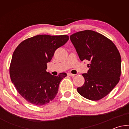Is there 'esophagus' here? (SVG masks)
Listing matches in <instances>:
<instances>
[{"label":"esophagus","mask_w":129,"mask_h":129,"mask_svg":"<svg viewBox=\"0 0 129 129\" xmlns=\"http://www.w3.org/2000/svg\"><path fill=\"white\" fill-rule=\"evenodd\" d=\"M67 75L68 76H70V77H73V76H75V75H73V74H72L71 73H68L67 74Z\"/></svg>","instance_id":"34e87169"}]
</instances>
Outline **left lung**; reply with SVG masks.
I'll return each mask as SVG.
<instances>
[{"label": "left lung", "mask_w": 129, "mask_h": 129, "mask_svg": "<svg viewBox=\"0 0 129 129\" xmlns=\"http://www.w3.org/2000/svg\"><path fill=\"white\" fill-rule=\"evenodd\" d=\"M81 61L88 60L89 69L82 74L84 84L77 88L80 95L97 101L105 97L118 83L121 58L112 41L91 30L76 32L70 36Z\"/></svg>", "instance_id": "obj_1"}]
</instances>
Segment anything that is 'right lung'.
<instances>
[{
  "label": "right lung",
  "mask_w": 129,
  "mask_h": 129,
  "mask_svg": "<svg viewBox=\"0 0 129 129\" xmlns=\"http://www.w3.org/2000/svg\"><path fill=\"white\" fill-rule=\"evenodd\" d=\"M68 40L67 35H39L22 41L15 50L10 68L11 80L28 102L41 106L56 97L60 81L67 75H52L47 72V65L56 50Z\"/></svg>",
  "instance_id": "right-lung-1"
}]
</instances>
